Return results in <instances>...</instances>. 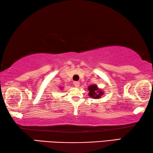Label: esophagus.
Returning <instances> with one entry per match:
<instances>
[{
    "label": "esophagus",
    "mask_w": 153,
    "mask_h": 153,
    "mask_svg": "<svg viewBox=\"0 0 153 153\" xmlns=\"http://www.w3.org/2000/svg\"><path fill=\"white\" fill-rule=\"evenodd\" d=\"M74 86H76V87H79V82L75 81V82H74Z\"/></svg>",
    "instance_id": "1"
}]
</instances>
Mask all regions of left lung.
Listing matches in <instances>:
<instances>
[{"label":"left lung","instance_id":"1","mask_svg":"<svg viewBox=\"0 0 153 153\" xmlns=\"http://www.w3.org/2000/svg\"><path fill=\"white\" fill-rule=\"evenodd\" d=\"M98 90V88L95 85H92V86H90L88 87V90H89V96L91 97H93L94 98H99L101 95L103 94L102 92H100L101 90H98V92H97Z\"/></svg>","mask_w":153,"mask_h":153}]
</instances>
